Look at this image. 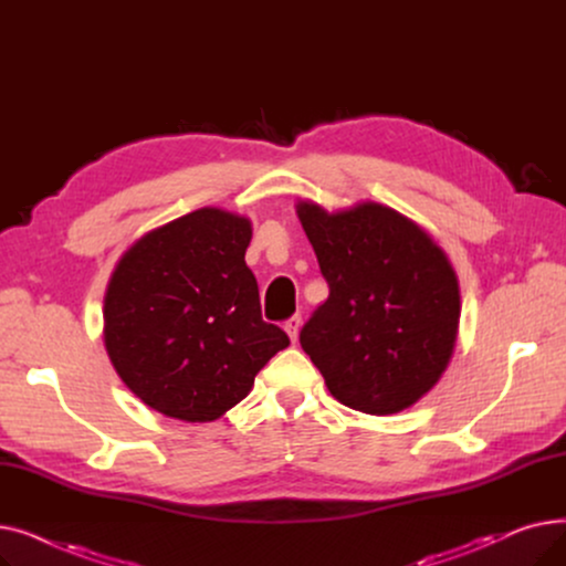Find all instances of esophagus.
Segmentation results:
<instances>
[{
  "label": "esophagus",
  "instance_id": "obj_1",
  "mask_svg": "<svg viewBox=\"0 0 566 566\" xmlns=\"http://www.w3.org/2000/svg\"><path fill=\"white\" fill-rule=\"evenodd\" d=\"M301 325H303V318L295 314V316H291L286 323H284V331H286V335H289V339L295 344L298 342V335H301Z\"/></svg>",
  "mask_w": 566,
  "mask_h": 566
}]
</instances>
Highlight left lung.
Instances as JSON below:
<instances>
[{"label":"left lung","mask_w":566,"mask_h":566,"mask_svg":"<svg viewBox=\"0 0 566 566\" xmlns=\"http://www.w3.org/2000/svg\"><path fill=\"white\" fill-rule=\"evenodd\" d=\"M295 213L331 286L301 331L331 395L367 415L418 403L457 346L461 293L448 254L418 222L378 201L328 213L301 199Z\"/></svg>","instance_id":"1"}]
</instances>
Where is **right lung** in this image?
I'll list each match as a JSON object with an SVG mask.
<instances>
[{
    "instance_id": "add662e5",
    "label": "right lung",
    "mask_w": 566,
    "mask_h": 566,
    "mask_svg": "<svg viewBox=\"0 0 566 566\" xmlns=\"http://www.w3.org/2000/svg\"><path fill=\"white\" fill-rule=\"evenodd\" d=\"M252 222L218 206L156 227L114 265L103 339L128 390L184 422H213L243 401L254 376L289 346L261 318L245 263Z\"/></svg>"
}]
</instances>
